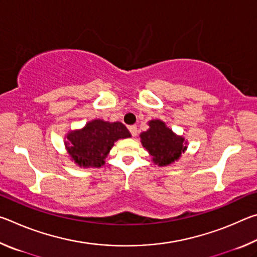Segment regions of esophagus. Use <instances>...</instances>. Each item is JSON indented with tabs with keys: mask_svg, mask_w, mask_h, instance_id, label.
Segmentation results:
<instances>
[{
	"mask_svg": "<svg viewBox=\"0 0 257 257\" xmlns=\"http://www.w3.org/2000/svg\"><path fill=\"white\" fill-rule=\"evenodd\" d=\"M128 129H129V132H130V134H132L133 137L137 136V127H136V125H130Z\"/></svg>",
	"mask_w": 257,
	"mask_h": 257,
	"instance_id": "1",
	"label": "esophagus"
}]
</instances>
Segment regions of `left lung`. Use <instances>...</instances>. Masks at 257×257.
<instances>
[{
	"mask_svg": "<svg viewBox=\"0 0 257 257\" xmlns=\"http://www.w3.org/2000/svg\"><path fill=\"white\" fill-rule=\"evenodd\" d=\"M150 128L142 133L141 142L152 156V160L160 167L170 165L187 150V142L182 136H177L163 121L151 120Z\"/></svg>",
	"mask_w": 257,
	"mask_h": 257,
	"instance_id": "8db88e82",
	"label": "left lung"
}]
</instances>
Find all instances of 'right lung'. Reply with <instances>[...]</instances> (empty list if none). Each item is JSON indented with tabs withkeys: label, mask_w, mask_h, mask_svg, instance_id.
Instances as JSON below:
<instances>
[{
	"label": "right lung",
	"mask_w": 257,
	"mask_h": 257,
	"mask_svg": "<svg viewBox=\"0 0 257 257\" xmlns=\"http://www.w3.org/2000/svg\"><path fill=\"white\" fill-rule=\"evenodd\" d=\"M129 137L132 135L123 123L96 119L69 133L64 144L69 156L79 167L99 168L105 163L114 142Z\"/></svg>",
	"instance_id": "obj_1"
}]
</instances>
